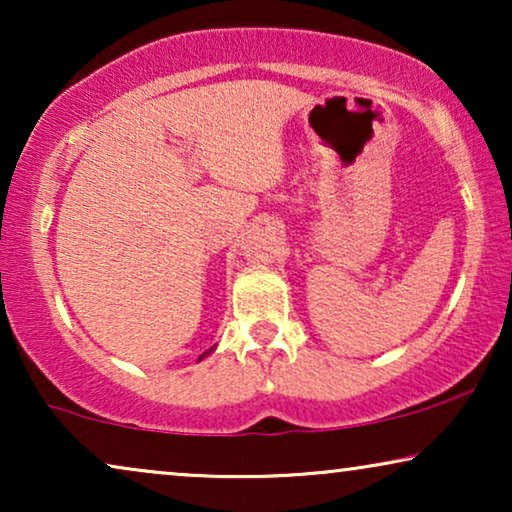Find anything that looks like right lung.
Masks as SVG:
<instances>
[{"mask_svg": "<svg viewBox=\"0 0 512 512\" xmlns=\"http://www.w3.org/2000/svg\"><path fill=\"white\" fill-rule=\"evenodd\" d=\"M207 354H212V349H207V352H205V354H200V359H198V361H202V359H205V356H207Z\"/></svg>", "mask_w": 512, "mask_h": 512, "instance_id": "obj_1", "label": "right lung"}]
</instances>
